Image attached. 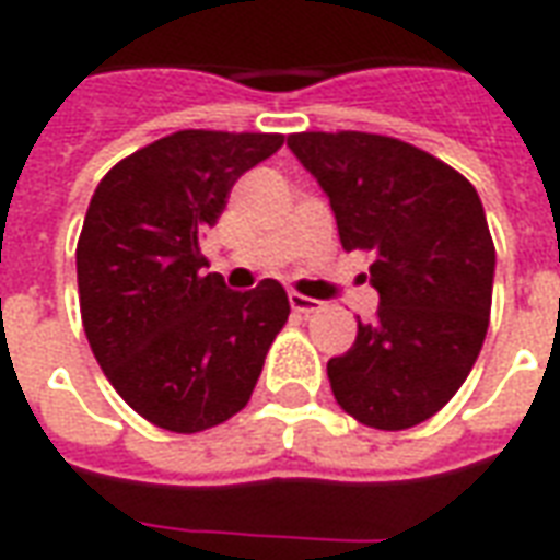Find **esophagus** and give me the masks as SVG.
Returning a JSON list of instances; mask_svg holds the SVG:
<instances>
[{"label": "esophagus", "instance_id": "obj_1", "mask_svg": "<svg viewBox=\"0 0 560 560\" xmlns=\"http://www.w3.org/2000/svg\"><path fill=\"white\" fill-rule=\"evenodd\" d=\"M288 300H291L293 312H303V315H312V312H320V308H324L320 300H312V296H303V293H291Z\"/></svg>", "mask_w": 560, "mask_h": 560}]
</instances>
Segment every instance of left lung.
<instances>
[{
	"instance_id": "1",
	"label": "left lung",
	"mask_w": 560,
	"mask_h": 560,
	"mask_svg": "<svg viewBox=\"0 0 560 560\" xmlns=\"http://www.w3.org/2000/svg\"><path fill=\"white\" fill-rule=\"evenodd\" d=\"M288 147L329 197L345 252H372L377 315L327 363L353 420L399 432L456 396L489 329L494 245L477 188L429 152L365 131Z\"/></svg>"
}]
</instances>
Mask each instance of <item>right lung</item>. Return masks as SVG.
<instances>
[{"label":"right lung","instance_id":"1","mask_svg":"<svg viewBox=\"0 0 560 560\" xmlns=\"http://www.w3.org/2000/svg\"><path fill=\"white\" fill-rule=\"evenodd\" d=\"M281 143L176 131L119 161L90 200L78 243L86 339L116 393L167 432H203L243 411L291 315L276 279L231 291L200 255L233 183Z\"/></svg>","mask_w":560,"mask_h":560}]
</instances>
